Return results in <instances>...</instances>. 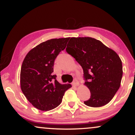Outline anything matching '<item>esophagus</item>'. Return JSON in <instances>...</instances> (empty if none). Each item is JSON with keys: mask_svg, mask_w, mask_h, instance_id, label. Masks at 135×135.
<instances>
[{"mask_svg": "<svg viewBox=\"0 0 135 135\" xmlns=\"http://www.w3.org/2000/svg\"><path fill=\"white\" fill-rule=\"evenodd\" d=\"M79 85V82L77 81V80H75L74 82L72 83V86L74 87H75V86H77Z\"/></svg>", "mask_w": 135, "mask_h": 135, "instance_id": "1", "label": "esophagus"}]
</instances>
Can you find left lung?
Instances as JSON below:
<instances>
[{"mask_svg":"<svg viewBox=\"0 0 135 135\" xmlns=\"http://www.w3.org/2000/svg\"><path fill=\"white\" fill-rule=\"evenodd\" d=\"M66 51L83 69L84 85L91 92L84 104L92 107L107 104L121 83L122 65L118 55L91 37H71Z\"/></svg>","mask_w":135,"mask_h":135,"instance_id":"8db88e82","label":"left lung"}]
</instances>
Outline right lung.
I'll list each match as a JSON object with an SVG mask.
<instances>
[{
  "instance_id": "obj_1",
  "label": "right lung",
  "mask_w": 135,
  "mask_h": 135,
  "mask_svg": "<svg viewBox=\"0 0 135 135\" xmlns=\"http://www.w3.org/2000/svg\"><path fill=\"white\" fill-rule=\"evenodd\" d=\"M69 37L52 38L43 42L27 53L20 72V86L23 93L34 107L47 111L58 106L65 92L72 87L61 84L53 75L54 62L65 49Z\"/></svg>"
}]
</instances>
